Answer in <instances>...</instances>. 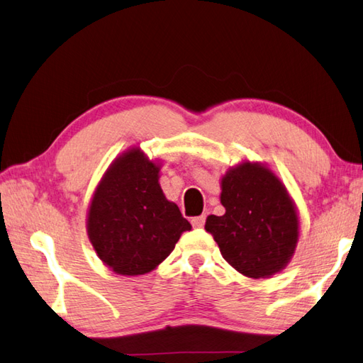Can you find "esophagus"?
<instances>
[{"mask_svg":"<svg viewBox=\"0 0 363 363\" xmlns=\"http://www.w3.org/2000/svg\"><path fill=\"white\" fill-rule=\"evenodd\" d=\"M204 223H206V216L204 214L191 218V226H194V228H203Z\"/></svg>","mask_w":363,"mask_h":363,"instance_id":"34e87169","label":"esophagus"}]
</instances>
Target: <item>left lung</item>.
Returning a JSON list of instances; mask_svg holds the SVG:
<instances>
[{
	"label": "left lung",
	"instance_id": "1",
	"mask_svg": "<svg viewBox=\"0 0 363 363\" xmlns=\"http://www.w3.org/2000/svg\"><path fill=\"white\" fill-rule=\"evenodd\" d=\"M223 216H209L208 230L222 257L252 279L280 272L293 257L299 223L286 189L267 168L244 165L222 179Z\"/></svg>",
	"mask_w": 363,
	"mask_h": 363
}]
</instances>
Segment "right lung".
Instances as JSON below:
<instances>
[{"instance_id":"add662e5","label":"right lung","mask_w":363,"mask_h":363,"mask_svg":"<svg viewBox=\"0 0 363 363\" xmlns=\"http://www.w3.org/2000/svg\"><path fill=\"white\" fill-rule=\"evenodd\" d=\"M157 163L132 149L104 176L92 198L88 234L106 266L121 275L157 267L191 226L159 186Z\"/></svg>"}]
</instances>
